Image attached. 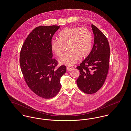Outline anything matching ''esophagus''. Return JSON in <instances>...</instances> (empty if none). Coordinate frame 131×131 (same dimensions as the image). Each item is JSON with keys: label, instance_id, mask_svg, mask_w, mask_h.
Masks as SVG:
<instances>
[{"label": "esophagus", "instance_id": "esophagus-1", "mask_svg": "<svg viewBox=\"0 0 131 131\" xmlns=\"http://www.w3.org/2000/svg\"><path fill=\"white\" fill-rule=\"evenodd\" d=\"M72 70V68H69V67L67 68V72H70V71H71Z\"/></svg>", "mask_w": 131, "mask_h": 131}]
</instances>
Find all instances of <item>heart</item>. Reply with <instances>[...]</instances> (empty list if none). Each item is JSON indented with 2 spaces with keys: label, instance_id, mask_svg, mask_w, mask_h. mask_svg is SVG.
<instances>
[{
  "label": "heart",
  "instance_id": "b5f03b06",
  "mask_svg": "<svg viewBox=\"0 0 131 131\" xmlns=\"http://www.w3.org/2000/svg\"><path fill=\"white\" fill-rule=\"evenodd\" d=\"M59 39L52 40L51 49L56 56H60L63 45H67L68 52L58 60L60 64L73 66L78 58H86L90 52L92 45V35L86 27H67L58 34Z\"/></svg>",
  "mask_w": 131,
  "mask_h": 131
}]
</instances>
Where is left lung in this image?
Here are the masks:
<instances>
[{"label":"left lung","mask_w":131,"mask_h":131,"mask_svg":"<svg viewBox=\"0 0 131 131\" xmlns=\"http://www.w3.org/2000/svg\"><path fill=\"white\" fill-rule=\"evenodd\" d=\"M91 27L94 35L93 47L88 56L77 68L80 72L77 85L88 94L96 93L104 84L108 73L110 53L106 37L96 27L92 24Z\"/></svg>","instance_id":"8db88e82"}]
</instances>
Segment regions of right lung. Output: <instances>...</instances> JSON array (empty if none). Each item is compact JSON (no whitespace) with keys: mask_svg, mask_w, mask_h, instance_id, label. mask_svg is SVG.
Instances as JSON below:
<instances>
[{"mask_svg":"<svg viewBox=\"0 0 131 131\" xmlns=\"http://www.w3.org/2000/svg\"><path fill=\"white\" fill-rule=\"evenodd\" d=\"M59 26H41L34 29L21 48L19 63L27 84L44 99H51L61 88L60 79L66 72L65 66L55 69L57 61L52 58L50 43Z\"/></svg>","mask_w":131,"mask_h":131,"instance_id":"1","label":"right lung"}]
</instances>
